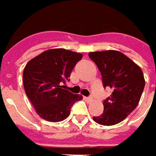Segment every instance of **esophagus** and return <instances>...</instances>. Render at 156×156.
Wrapping results in <instances>:
<instances>
[{
    "instance_id": "esophagus-1",
    "label": "esophagus",
    "mask_w": 156,
    "mask_h": 156,
    "mask_svg": "<svg viewBox=\"0 0 156 156\" xmlns=\"http://www.w3.org/2000/svg\"><path fill=\"white\" fill-rule=\"evenodd\" d=\"M85 99H86L87 101H88V102H92V101H93V98H92L91 97H87V98H85Z\"/></svg>"
}]
</instances>
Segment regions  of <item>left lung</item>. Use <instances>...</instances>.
Here are the masks:
<instances>
[{
    "mask_svg": "<svg viewBox=\"0 0 156 156\" xmlns=\"http://www.w3.org/2000/svg\"><path fill=\"white\" fill-rule=\"evenodd\" d=\"M89 58L101 72L104 87L113 89L104 100V111L93 120L103 126H114L123 121L139 103L144 87V78L139 66L120 51L90 52Z\"/></svg>",
    "mask_w": 156,
    "mask_h": 156,
    "instance_id": "left-lung-1",
    "label": "left lung"
}]
</instances>
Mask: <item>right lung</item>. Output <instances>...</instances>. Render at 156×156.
I'll return each instance as SVG.
<instances>
[{"instance_id":"add662e5","label":"right lung","mask_w":156,"mask_h":156,"mask_svg":"<svg viewBox=\"0 0 156 156\" xmlns=\"http://www.w3.org/2000/svg\"><path fill=\"white\" fill-rule=\"evenodd\" d=\"M82 55L65 48L48 49L30 59L23 70L27 97L37 114L49 122L66 119L72 106L82 99L64 89L71 71Z\"/></svg>"}]
</instances>
